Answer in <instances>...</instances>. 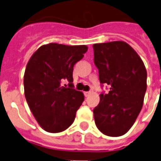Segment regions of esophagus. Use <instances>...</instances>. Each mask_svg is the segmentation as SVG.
I'll return each instance as SVG.
<instances>
[{
  "instance_id": "esophagus-1",
  "label": "esophagus",
  "mask_w": 161,
  "mask_h": 161,
  "mask_svg": "<svg viewBox=\"0 0 161 161\" xmlns=\"http://www.w3.org/2000/svg\"><path fill=\"white\" fill-rule=\"evenodd\" d=\"M90 93H91V92H84V96L85 97H88L90 95Z\"/></svg>"
}]
</instances>
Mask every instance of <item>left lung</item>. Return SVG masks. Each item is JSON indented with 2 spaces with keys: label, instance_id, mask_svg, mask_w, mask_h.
I'll return each mask as SVG.
<instances>
[{
  "label": "left lung",
  "instance_id": "1",
  "mask_svg": "<svg viewBox=\"0 0 161 161\" xmlns=\"http://www.w3.org/2000/svg\"><path fill=\"white\" fill-rule=\"evenodd\" d=\"M94 64L99 81L110 86L100 94L93 109L98 130L109 136H121L133 126L142 110L146 91L147 73L144 63L123 41L93 44Z\"/></svg>",
  "mask_w": 161,
  "mask_h": 161
}]
</instances>
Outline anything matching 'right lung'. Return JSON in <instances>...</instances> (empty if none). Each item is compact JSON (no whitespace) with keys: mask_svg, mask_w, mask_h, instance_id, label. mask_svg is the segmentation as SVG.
Masks as SVG:
<instances>
[{"mask_svg":"<svg viewBox=\"0 0 161 161\" xmlns=\"http://www.w3.org/2000/svg\"><path fill=\"white\" fill-rule=\"evenodd\" d=\"M87 50L86 45L51 43L40 47L26 65V101L38 123L48 132H61L71 126L84 100L83 92L74 89L73 71ZM65 80L69 82L68 87L62 85Z\"/></svg>","mask_w":161,"mask_h":161,"instance_id":"right-lung-1","label":"right lung"}]
</instances>
